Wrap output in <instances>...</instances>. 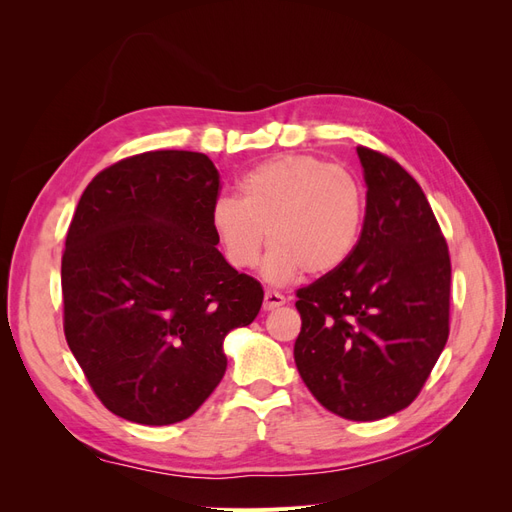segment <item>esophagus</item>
<instances>
[{
    "mask_svg": "<svg viewBox=\"0 0 512 512\" xmlns=\"http://www.w3.org/2000/svg\"><path fill=\"white\" fill-rule=\"evenodd\" d=\"M284 303H286L284 294L275 292V290H267V292H265V303H262V307H265L267 312H271V309H275V307H282Z\"/></svg>",
    "mask_w": 512,
    "mask_h": 512,
    "instance_id": "obj_1",
    "label": "esophagus"
}]
</instances>
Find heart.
Segmentation results:
<instances>
[{
  "label": "heart",
  "mask_w": 512,
  "mask_h": 512,
  "mask_svg": "<svg viewBox=\"0 0 512 512\" xmlns=\"http://www.w3.org/2000/svg\"><path fill=\"white\" fill-rule=\"evenodd\" d=\"M361 179L314 156L273 158L239 181V200L220 198L211 228L230 267L258 265L267 245L265 277L288 284L307 271L329 275L346 265L365 222Z\"/></svg>",
  "instance_id": "1"
}]
</instances>
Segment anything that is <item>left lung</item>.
Here are the masks:
<instances>
[{
	"label": "left lung",
	"instance_id": "left-lung-1",
	"mask_svg": "<svg viewBox=\"0 0 512 512\" xmlns=\"http://www.w3.org/2000/svg\"><path fill=\"white\" fill-rule=\"evenodd\" d=\"M367 207L344 267L297 290L294 363L320 404L378 421L421 393L448 339L451 256L421 185L359 145Z\"/></svg>",
	"mask_w": 512,
	"mask_h": 512
}]
</instances>
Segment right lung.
<instances>
[{
    "mask_svg": "<svg viewBox=\"0 0 512 512\" xmlns=\"http://www.w3.org/2000/svg\"><path fill=\"white\" fill-rule=\"evenodd\" d=\"M205 153L147 151L85 188L61 256L64 333L96 397L141 425L192 416L226 371L224 337L265 292L220 254Z\"/></svg>",
    "mask_w": 512,
    "mask_h": 512,
    "instance_id": "obj_1",
    "label": "right lung"
}]
</instances>
